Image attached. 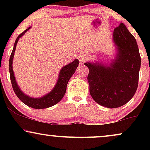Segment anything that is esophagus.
Listing matches in <instances>:
<instances>
[{"label": "esophagus", "instance_id": "esophagus-1", "mask_svg": "<svg viewBox=\"0 0 150 150\" xmlns=\"http://www.w3.org/2000/svg\"><path fill=\"white\" fill-rule=\"evenodd\" d=\"M78 59L79 61H80V64H83L84 62L86 61V59H87V55L85 54V53H81L78 56Z\"/></svg>", "mask_w": 150, "mask_h": 150}]
</instances>
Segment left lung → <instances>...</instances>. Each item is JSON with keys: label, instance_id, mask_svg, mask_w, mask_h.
Here are the masks:
<instances>
[{"label": "left lung", "instance_id": "obj_1", "mask_svg": "<svg viewBox=\"0 0 150 150\" xmlns=\"http://www.w3.org/2000/svg\"><path fill=\"white\" fill-rule=\"evenodd\" d=\"M112 39L115 51L109 63L101 60L85 63L89 68L91 97L109 108L122 106L132 99L138 85L141 65L136 39L124 24L114 29Z\"/></svg>", "mask_w": 150, "mask_h": 150}]
</instances>
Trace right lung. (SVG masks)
Wrapping results in <instances>:
<instances>
[{
  "mask_svg": "<svg viewBox=\"0 0 150 150\" xmlns=\"http://www.w3.org/2000/svg\"><path fill=\"white\" fill-rule=\"evenodd\" d=\"M31 27H28L27 30L24 31L22 33L20 34L17 37L16 40H15L14 47H13V51H12L11 55H10L9 60L10 80H11L12 86H13V90H14L15 94L24 104L30 106V107L36 108V109H42V108L51 107L53 105L58 104L63 99L65 94V92H66L67 85H68V81H69L70 77L73 76L74 73L75 72V70L77 69V66L79 65V61L78 59L75 58L73 62L65 65V66H63L61 68L59 72V74H58V77L56 85L49 93L44 94V96L40 97H32L26 94L25 93L22 92V89L19 87L18 82H17L14 71H13V62L18 40L20 39V38H21L27 31L30 30Z\"/></svg>",
  "mask_w": 150,
  "mask_h": 150,
  "instance_id": "1",
  "label": "right lung"
}]
</instances>
